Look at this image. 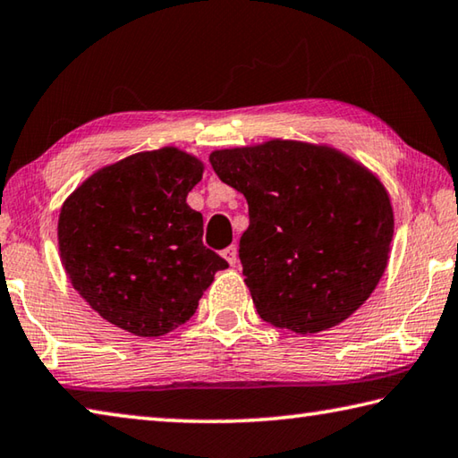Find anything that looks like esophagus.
Wrapping results in <instances>:
<instances>
[{"label": "esophagus", "mask_w": 458, "mask_h": 458, "mask_svg": "<svg viewBox=\"0 0 458 458\" xmlns=\"http://www.w3.org/2000/svg\"><path fill=\"white\" fill-rule=\"evenodd\" d=\"M221 258L227 261L229 266H235V263H237V247L231 245V247H227V250H223Z\"/></svg>", "instance_id": "obj_1"}]
</instances>
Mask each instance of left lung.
I'll return each instance as SVG.
<instances>
[{"instance_id": "1", "label": "left lung", "mask_w": 458, "mask_h": 458, "mask_svg": "<svg viewBox=\"0 0 458 458\" xmlns=\"http://www.w3.org/2000/svg\"><path fill=\"white\" fill-rule=\"evenodd\" d=\"M208 160L250 205L239 259L266 322L318 334L370 298L394 235L388 191L370 168L327 144L282 139Z\"/></svg>"}]
</instances>
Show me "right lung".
<instances>
[{
	"label": "right lung",
	"mask_w": 458,
	"mask_h": 458,
	"mask_svg": "<svg viewBox=\"0 0 458 458\" xmlns=\"http://www.w3.org/2000/svg\"><path fill=\"white\" fill-rule=\"evenodd\" d=\"M205 165L176 147L98 168L64 200L60 259L94 311L142 338L173 332L227 261L203 245V215L187 205Z\"/></svg>",
	"instance_id": "obj_1"
}]
</instances>
